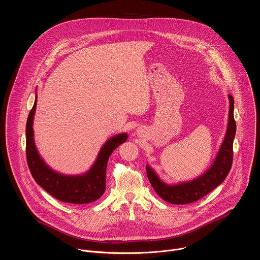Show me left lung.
<instances>
[{"label": "left lung", "mask_w": 260, "mask_h": 260, "mask_svg": "<svg viewBox=\"0 0 260 260\" xmlns=\"http://www.w3.org/2000/svg\"><path fill=\"white\" fill-rule=\"evenodd\" d=\"M229 99L230 116L226 135L214 164L205 174L190 182L180 183L178 185H168L157 177L151 168L146 167L148 179H149L153 189L164 201L174 205L194 203L215 189L229 175L233 165V144L237 129L234 118V98L232 94H229Z\"/></svg>", "instance_id": "8db88e82"}]
</instances>
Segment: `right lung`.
I'll return each mask as SVG.
<instances>
[{
    "label": "right lung",
    "instance_id": "obj_1",
    "mask_svg": "<svg viewBox=\"0 0 260 260\" xmlns=\"http://www.w3.org/2000/svg\"><path fill=\"white\" fill-rule=\"evenodd\" d=\"M37 105L35 104L27 117L26 135V161L29 172L37 184L56 200L69 204H88L99 200L106 190V170L110 155L127 139L126 134H120L109 139L99 153L90 169L81 176H64L52 171L40 157L34 143L32 120Z\"/></svg>",
    "mask_w": 260,
    "mask_h": 260
}]
</instances>
